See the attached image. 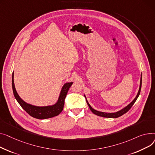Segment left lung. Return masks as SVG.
I'll return each instance as SVG.
<instances>
[{
  "mask_svg": "<svg viewBox=\"0 0 155 155\" xmlns=\"http://www.w3.org/2000/svg\"><path fill=\"white\" fill-rule=\"evenodd\" d=\"M141 83H142V75L141 74L140 84V87H139V90H138V93H137V95H136V96L135 97V98L133 100V101H132L130 104H128L126 106L124 107L123 109H121V110H120V111L114 112V113H105V112L99 111H97V110H94V109H93L91 106V105H90L89 103H88L87 100V99H86V96H85L84 94V97H86V102H87V105H88L89 109L91 110V111L94 114H96V115H97V116H99L104 117H108V118H116V117H120V116L123 115L124 114H125L126 113L128 112V111L130 110V108L133 106V105L134 103L136 102V99H138V96H139V95H140V94L141 88Z\"/></svg>",
  "mask_w": 155,
  "mask_h": 155,
  "instance_id": "1",
  "label": "left lung"
}]
</instances>
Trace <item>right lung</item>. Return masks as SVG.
Wrapping results in <instances>:
<instances>
[{"mask_svg": "<svg viewBox=\"0 0 155 155\" xmlns=\"http://www.w3.org/2000/svg\"><path fill=\"white\" fill-rule=\"evenodd\" d=\"M72 83H73V82H68V83H66L63 84L60 91L58 101L56 103H54L52 105L39 106L26 103L19 96V95L18 94L17 92L14 85V72L12 76V85L13 93L17 101L19 103L21 106L30 116L39 120L48 119V118L56 116L61 113L63 110L64 104V99L66 98V94Z\"/></svg>", "mask_w": 155, "mask_h": 155, "instance_id": "right-lung-1", "label": "right lung"}]
</instances>
